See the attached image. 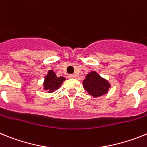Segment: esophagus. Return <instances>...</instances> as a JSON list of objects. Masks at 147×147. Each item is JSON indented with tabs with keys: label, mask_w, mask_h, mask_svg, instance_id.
I'll list each match as a JSON object with an SVG mask.
<instances>
[{
	"label": "esophagus",
	"mask_w": 147,
	"mask_h": 147,
	"mask_svg": "<svg viewBox=\"0 0 147 147\" xmlns=\"http://www.w3.org/2000/svg\"><path fill=\"white\" fill-rule=\"evenodd\" d=\"M75 78V75H72V74H69L68 75V78Z\"/></svg>",
	"instance_id": "1"
}]
</instances>
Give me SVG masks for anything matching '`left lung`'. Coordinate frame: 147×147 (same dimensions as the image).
Returning <instances> with one entry per match:
<instances>
[{
  "instance_id": "left-lung-1",
  "label": "left lung",
  "mask_w": 147,
  "mask_h": 147,
  "mask_svg": "<svg viewBox=\"0 0 147 147\" xmlns=\"http://www.w3.org/2000/svg\"><path fill=\"white\" fill-rule=\"evenodd\" d=\"M83 85L89 95L99 97L107 93L110 84L105 79L102 78L97 72H92L83 81Z\"/></svg>"
}]
</instances>
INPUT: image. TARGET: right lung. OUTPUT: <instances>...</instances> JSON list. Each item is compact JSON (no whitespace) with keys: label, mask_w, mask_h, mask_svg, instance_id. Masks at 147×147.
<instances>
[{"label":"right lung","mask_w":147,"mask_h":147,"mask_svg":"<svg viewBox=\"0 0 147 147\" xmlns=\"http://www.w3.org/2000/svg\"><path fill=\"white\" fill-rule=\"evenodd\" d=\"M65 80L66 79L63 77H57L53 71L49 70L44 79V89L48 90V92H52L54 90L58 89Z\"/></svg>","instance_id":"1"}]
</instances>
